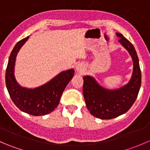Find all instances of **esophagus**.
I'll use <instances>...</instances> for the list:
<instances>
[{"instance_id":"obj_1","label":"esophagus","mask_w":150,"mask_h":150,"mask_svg":"<svg viewBox=\"0 0 150 150\" xmlns=\"http://www.w3.org/2000/svg\"><path fill=\"white\" fill-rule=\"evenodd\" d=\"M84 68H85L84 64H82V63H79V64H77L76 67H75V69H76L78 73H81V72L83 71Z\"/></svg>"}]
</instances>
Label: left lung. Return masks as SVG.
<instances>
[{"instance_id":"8db88e82","label":"left lung","mask_w":150,"mask_h":150,"mask_svg":"<svg viewBox=\"0 0 150 150\" xmlns=\"http://www.w3.org/2000/svg\"><path fill=\"white\" fill-rule=\"evenodd\" d=\"M118 41L132 58L134 63L131 80L125 86L115 90L102 87L93 77L83 78V93L88 110L92 115L102 120L112 119L126 112L137 99L142 83V74L137 51L132 43L121 33H116Z\"/></svg>"}]
</instances>
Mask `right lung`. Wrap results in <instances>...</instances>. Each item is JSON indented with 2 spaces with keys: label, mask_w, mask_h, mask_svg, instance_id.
I'll return each mask as SVG.
<instances>
[{
  "label": "right lung",
  "mask_w": 150,
  "mask_h": 150,
  "mask_svg": "<svg viewBox=\"0 0 150 150\" xmlns=\"http://www.w3.org/2000/svg\"><path fill=\"white\" fill-rule=\"evenodd\" d=\"M28 38L29 36L19 40L11 53L6 71V85L10 97L21 111L34 116L45 115L57 108L75 70L63 71L48 83L35 88L22 87L15 78L14 66L18 52Z\"/></svg>",
  "instance_id": "obj_1"
}]
</instances>
